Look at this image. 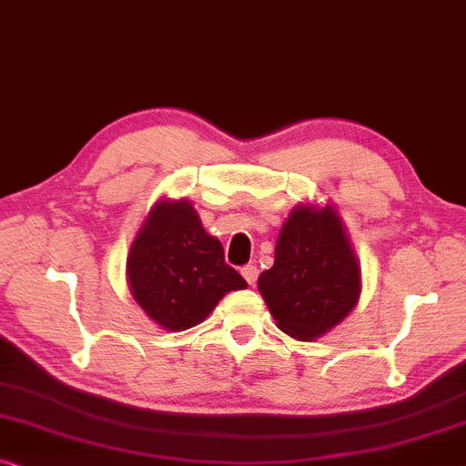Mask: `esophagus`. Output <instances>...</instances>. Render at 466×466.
Returning a JSON list of instances; mask_svg holds the SVG:
<instances>
[{"mask_svg":"<svg viewBox=\"0 0 466 466\" xmlns=\"http://www.w3.org/2000/svg\"><path fill=\"white\" fill-rule=\"evenodd\" d=\"M240 275L245 277V281L249 283V285H256V281H258V266H253V264L243 266V268H240Z\"/></svg>","mask_w":466,"mask_h":466,"instance_id":"34e87169","label":"esophagus"}]
</instances>
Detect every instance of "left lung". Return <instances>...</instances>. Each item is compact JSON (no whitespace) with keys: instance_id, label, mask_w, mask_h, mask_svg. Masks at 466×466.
Returning a JSON list of instances; mask_svg holds the SVG:
<instances>
[{"instance_id":"8db88e82","label":"left lung","mask_w":466,"mask_h":466,"mask_svg":"<svg viewBox=\"0 0 466 466\" xmlns=\"http://www.w3.org/2000/svg\"><path fill=\"white\" fill-rule=\"evenodd\" d=\"M258 288L277 326L298 340L321 337L356 307L360 266L332 207L291 210Z\"/></svg>"}]
</instances>
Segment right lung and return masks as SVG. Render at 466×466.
Returning <instances> with one entry per match:
<instances>
[{"label":"right lung","instance_id":"right-lung-1","mask_svg":"<svg viewBox=\"0 0 466 466\" xmlns=\"http://www.w3.org/2000/svg\"><path fill=\"white\" fill-rule=\"evenodd\" d=\"M136 302L166 330L200 324L228 291L247 281L223 259V247L204 232L189 202H159L127 256Z\"/></svg>","mask_w":466,"mask_h":466}]
</instances>
